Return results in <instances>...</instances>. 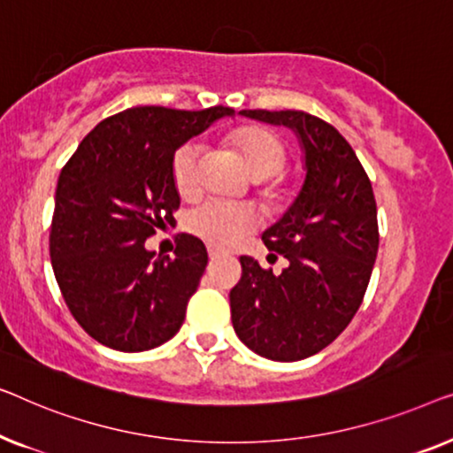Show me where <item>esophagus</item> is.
I'll list each match as a JSON object with an SVG mask.
<instances>
[{
  "label": "esophagus",
  "instance_id": "obj_1",
  "mask_svg": "<svg viewBox=\"0 0 453 453\" xmlns=\"http://www.w3.org/2000/svg\"><path fill=\"white\" fill-rule=\"evenodd\" d=\"M207 252H209V258H211V260H218L221 257H226V252L219 250V248H215V246H209Z\"/></svg>",
  "mask_w": 453,
  "mask_h": 453
}]
</instances>
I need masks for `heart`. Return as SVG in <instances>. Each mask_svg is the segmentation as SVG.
Segmentation results:
<instances>
[{
  "label": "heart",
  "instance_id": "1",
  "mask_svg": "<svg viewBox=\"0 0 453 453\" xmlns=\"http://www.w3.org/2000/svg\"><path fill=\"white\" fill-rule=\"evenodd\" d=\"M235 148L244 157L246 170L257 180L277 176L288 162L283 143L266 129H242L234 135ZM172 176L180 195H193L199 184V145L188 142L176 151L172 160ZM188 229L213 246H234L257 226V215L250 207L232 205L224 201H209L188 215Z\"/></svg>",
  "mask_w": 453,
  "mask_h": 453
}]
</instances>
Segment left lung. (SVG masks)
Segmentation results:
<instances>
[{"instance_id": "8db88e82", "label": "left lung", "mask_w": 453, "mask_h": 453, "mask_svg": "<svg viewBox=\"0 0 453 453\" xmlns=\"http://www.w3.org/2000/svg\"><path fill=\"white\" fill-rule=\"evenodd\" d=\"M240 114L296 133L305 176L283 218L263 234L288 266L275 275L252 257L240 258L242 279L229 291L232 324L260 357L299 361L328 347L365 296L380 244L373 188L351 145L326 120L302 111Z\"/></svg>"}]
</instances>
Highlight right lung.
Segmentation results:
<instances>
[{"label":"right lung","mask_w":453,"mask_h":453,"mask_svg":"<svg viewBox=\"0 0 453 453\" xmlns=\"http://www.w3.org/2000/svg\"><path fill=\"white\" fill-rule=\"evenodd\" d=\"M232 114L229 106L127 108L94 127L61 170L50 263L69 311L104 347L150 351L180 330L207 248L180 234L170 258L145 240L180 205L176 150Z\"/></svg>","instance_id":"obj_1"}]
</instances>
